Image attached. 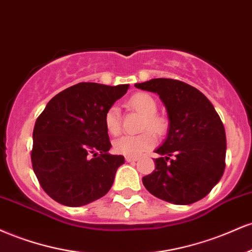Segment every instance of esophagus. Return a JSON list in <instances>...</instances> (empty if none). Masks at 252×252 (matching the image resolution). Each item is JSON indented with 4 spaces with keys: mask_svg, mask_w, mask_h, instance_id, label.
<instances>
[{
    "mask_svg": "<svg viewBox=\"0 0 252 252\" xmlns=\"http://www.w3.org/2000/svg\"><path fill=\"white\" fill-rule=\"evenodd\" d=\"M125 160L127 162H133L138 160V157H125Z\"/></svg>",
    "mask_w": 252,
    "mask_h": 252,
    "instance_id": "esophagus-1",
    "label": "esophagus"
}]
</instances>
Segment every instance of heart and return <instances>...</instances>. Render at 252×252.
Segmentation results:
<instances>
[{
    "label": "heart",
    "instance_id": "1",
    "mask_svg": "<svg viewBox=\"0 0 252 252\" xmlns=\"http://www.w3.org/2000/svg\"><path fill=\"white\" fill-rule=\"evenodd\" d=\"M127 107L138 112L144 117L141 129L152 130L156 134H164L167 128V120L157 114V101L147 93H137L127 101ZM103 125L111 135H118L121 129L119 109L115 106L109 107L103 115ZM156 144V138L152 132L146 131L138 135H125L114 141L113 149L119 155L126 157H137L145 151L152 149Z\"/></svg>",
    "mask_w": 252,
    "mask_h": 252
}]
</instances>
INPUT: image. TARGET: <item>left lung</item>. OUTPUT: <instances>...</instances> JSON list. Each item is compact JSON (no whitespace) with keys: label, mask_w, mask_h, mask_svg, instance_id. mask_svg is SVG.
<instances>
[{"label":"left lung","mask_w":252,"mask_h":252,"mask_svg":"<svg viewBox=\"0 0 252 252\" xmlns=\"http://www.w3.org/2000/svg\"><path fill=\"white\" fill-rule=\"evenodd\" d=\"M135 87L158 94L170 120L166 140L156 150L160 158L143 178L144 186L177 205L198 202L225 168L226 137L220 115L202 92L179 80L152 79Z\"/></svg>","instance_id":"obj_1"}]
</instances>
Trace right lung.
Returning a JSON list of instances; mask_svg holds the SVG:
<instances>
[{"mask_svg":"<svg viewBox=\"0 0 252 252\" xmlns=\"http://www.w3.org/2000/svg\"><path fill=\"white\" fill-rule=\"evenodd\" d=\"M128 85L80 82L53 97L32 131V164L41 188L66 206H82L112 188L123 156L112 147L103 115Z\"/></svg>","mask_w":252,"mask_h":252,"instance_id":"add662e5","label":"right lung"}]
</instances>
